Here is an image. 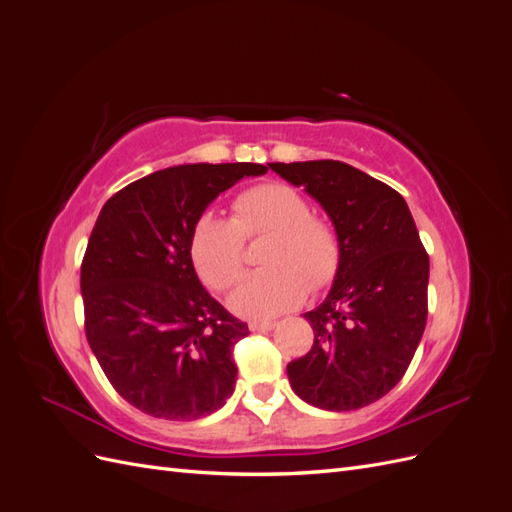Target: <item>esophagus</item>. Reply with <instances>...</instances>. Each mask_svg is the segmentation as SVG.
Segmentation results:
<instances>
[{
    "label": "esophagus",
    "instance_id": "34e87169",
    "mask_svg": "<svg viewBox=\"0 0 512 512\" xmlns=\"http://www.w3.org/2000/svg\"><path fill=\"white\" fill-rule=\"evenodd\" d=\"M275 327V322H250V331H271Z\"/></svg>",
    "mask_w": 512,
    "mask_h": 512
}]
</instances>
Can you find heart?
<instances>
[{"instance_id":"b5f03b06","label":"heart","mask_w":512,"mask_h":512,"mask_svg":"<svg viewBox=\"0 0 512 512\" xmlns=\"http://www.w3.org/2000/svg\"><path fill=\"white\" fill-rule=\"evenodd\" d=\"M273 235L265 271L245 277L232 294V307L247 318H273L301 305L309 286L322 290L342 267V241L335 226L314 215L312 203L288 183L252 185L232 200V220L203 213L194 222L190 256L211 290L237 284L245 265V239Z\"/></svg>"}]
</instances>
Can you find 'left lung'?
<instances>
[{
  "label": "left lung",
  "mask_w": 512,
  "mask_h": 512,
  "mask_svg": "<svg viewBox=\"0 0 512 512\" xmlns=\"http://www.w3.org/2000/svg\"><path fill=\"white\" fill-rule=\"evenodd\" d=\"M329 213L342 267L305 320L314 344L288 363L292 391L322 410L374 404L404 378L427 322L429 256L404 196L337 160L269 164Z\"/></svg>",
  "instance_id": "obj_1"
}]
</instances>
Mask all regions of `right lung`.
<instances>
[{
    "label": "right lung",
    "instance_id": "right-lung-1",
    "mask_svg": "<svg viewBox=\"0 0 512 512\" xmlns=\"http://www.w3.org/2000/svg\"><path fill=\"white\" fill-rule=\"evenodd\" d=\"M267 170L250 162L164 168L102 207L81 265L85 335L136 410L194 421L235 391L232 350L250 331L198 282L190 237L215 196Z\"/></svg>",
    "mask_w": 512,
    "mask_h": 512
}]
</instances>
